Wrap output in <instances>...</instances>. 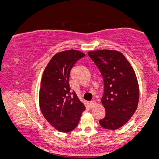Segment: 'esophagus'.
<instances>
[{
    "label": "esophagus",
    "mask_w": 159,
    "mask_h": 159,
    "mask_svg": "<svg viewBox=\"0 0 159 159\" xmlns=\"http://www.w3.org/2000/svg\"><path fill=\"white\" fill-rule=\"evenodd\" d=\"M96 105V102L95 101H91L90 102V107H91V108L95 107V105Z\"/></svg>",
    "instance_id": "1"
}]
</instances>
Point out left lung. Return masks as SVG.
<instances>
[{"label": "left lung", "mask_w": 159, "mask_h": 159, "mask_svg": "<svg viewBox=\"0 0 159 159\" xmlns=\"http://www.w3.org/2000/svg\"><path fill=\"white\" fill-rule=\"evenodd\" d=\"M87 54L104 80L101 102L106 115L99 124L104 129L116 130L128 123L138 107L140 93L135 72L118 51H91Z\"/></svg>", "instance_id": "left-lung-1"}]
</instances>
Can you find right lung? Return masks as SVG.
Listing matches in <instances>:
<instances>
[{
	"label": "right lung",
	"mask_w": 159,
	"mask_h": 159,
	"mask_svg": "<svg viewBox=\"0 0 159 159\" xmlns=\"http://www.w3.org/2000/svg\"><path fill=\"white\" fill-rule=\"evenodd\" d=\"M85 54L79 51L57 53L45 67L39 94L40 110L50 125L61 132H69L78 125L85 106L69 88L70 70Z\"/></svg>",
	"instance_id": "obj_1"
}]
</instances>
